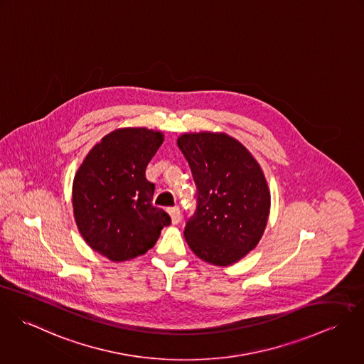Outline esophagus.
Segmentation results:
<instances>
[{
  "instance_id": "1",
  "label": "esophagus",
  "mask_w": 364,
  "mask_h": 364,
  "mask_svg": "<svg viewBox=\"0 0 364 364\" xmlns=\"http://www.w3.org/2000/svg\"><path fill=\"white\" fill-rule=\"evenodd\" d=\"M167 212H168V215H170V218H171V223H173V225H177V223L180 222V218H181L180 209H178L177 206H174V208L167 209Z\"/></svg>"
}]
</instances>
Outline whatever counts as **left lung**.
Segmentation results:
<instances>
[{
  "instance_id": "left-lung-1",
  "label": "left lung",
  "mask_w": 364,
  "mask_h": 364,
  "mask_svg": "<svg viewBox=\"0 0 364 364\" xmlns=\"http://www.w3.org/2000/svg\"><path fill=\"white\" fill-rule=\"evenodd\" d=\"M177 146L198 190L186 242L208 264L233 265L257 247L268 223L271 193L264 171L242 142L225 132H186Z\"/></svg>"
}]
</instances>
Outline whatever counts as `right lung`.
Here are the masks:
<instances>
[{"instance_id": "obj_1", "label": "right lung", "mask_w": 364, "mask_h": 364, "mask_svg": "<svg viewBox=\"0 0 364 364\" xmlns=\"http://www.w3.org/2000/svg\"><path fill=\"white\" fill-rule=\"evenodd\" d=\"M164 141L145 127L117 128L86 155L73 183V209L82 239L110 261L122 262L151 250L170 216L152 205L155 186L148 163Z\"/></svg>"}]
</instances>
